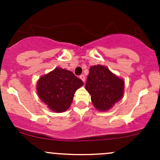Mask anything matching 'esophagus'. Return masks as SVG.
<instances>
[{
  "label": "esophagus",
  "instance_id": "esophagus-1",
  "mask_svg": "<svg viewBox=\"0 0 160 160\" xmlns=\"http://www.w3.org/2000/svg\"><path fill=\"white\" fill-rule=\"evenodd\" d=\"M80 80H82V81H83V82L85 81V76L84 75H80Z\"/></svg>",
  "mask_w": 160,
  "mask_h": 160
}]
</instances>
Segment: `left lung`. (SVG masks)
I'll return each mask as SVG.
<instances>
[{
	"mask_svg": "<svg viewBox=\"0 0 160 160\" xmlns=\"http://www.w3.org/2000/svg\"><path fill=\"white\" fill-rule=\"evenodd\" d=\"M123 80L101 65L93 66L87 78L85 88L91 95V101L98 110L104 111L112 108L123 96Z\"/></svg>",
	"mask_w": 160,
	"mask_h": 160,
	"instance_id": "8db88e82",
	"label": "left lung"
}]
</instances>
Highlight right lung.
Segmentation results:
<instances>
[{"label":"right lung","instance_id":"1","mask_svg":"<svg viewBox=\"0 0 160 160\" xmlns=\"http://www.w3.org/2000/svg\"><path fill=\"white\" fill-rule=\"evenodd\" d=\"M83 84V82L71 71L57 67L38 80L37 91L49 108L63 112L70 108L76 90Z\"/></svg>","mask_w":160,"mask_h":160}]
</instances>
